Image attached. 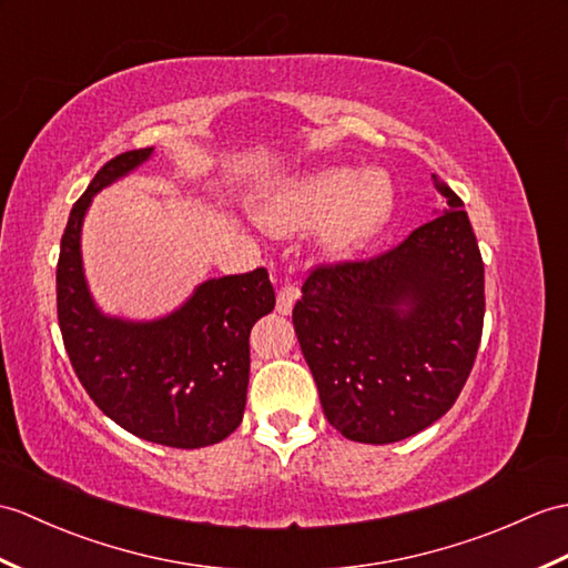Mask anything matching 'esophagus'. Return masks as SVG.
Returning a JSON list of instances; mask_svg holds the SVG:
<instances>
[{
  "label": "esophagus",
  "mask_w": 568,
  "mask_h": 568,
  "mask_svg": "<svg viewBox=\"0 0 568 568\" xmlns=\"http://www.w3.org/2000/svg\"><path fill=\"white\" fill-rule=\"evenodd\" d=\"M300 297V287L295 285H283L278 290V302H275V310H278L281 314H290L295 307V302Z\"/></svg>",
  "instance_id": "esophagus-1"
}]
</instances>
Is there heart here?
I'll return each mask as SVG.
<instances>
[{
	"mask_svg": "<svg viewBox=\"0 0 568 568\" xmlns=\"http://www.w3.org/2000/svg\"><path fill=\"white\" fill-rule=\"evenodd\" d=\"M394 191L379 171L332 166L290 183L261 207V222L278 234L324 227V244L336 254L365 246L392 215Z\"/></svg>",
	"mask_w": 568,
	"mask_h": 568,
	"instance_id": "obj_1",
	"label": "heart"
}]
</instances>
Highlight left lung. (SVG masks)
Segmentation results:
<instances>
[{
    "instance_id": "left-lung-1",
    "label": "left lung",
    "mask_w": 568,
    "mask_h": 568,
    "mask_svg": "<svg viewBox=\"0 0 568 568\" xmlns=\"http://www.w3.org/2000/svg\"><path fill=\"white\" fill-rule=\"evenodd\" d=\"M443 215L389 252L320 263L293 324L324 416L355 443H397L447 414L477 358L484 261L465 203L445 181Z\"/></svg>"
}]
</instances>
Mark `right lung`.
Listing matches in <instances>:
<instances>
[{
  "instance_id": "add662e5",
  "label": "right lung",
  "mask_w": 568,
  "mask_h": 568,
  "mask_svg": "<svg viewBox=\"0 0 568 568\" xmlns=\"http://www.w3.org/2000/svg\"><path fill=\"white\" fill-rule=\"evenodd\" d=\"M152 154L105 162L72 205L58 258V322L74 373L101 412L142 440L205 447L242 424L248 334L275 307L266 268L207 281L179 312L150 324L103 316L89 297L79 232L91 195Z\"/></svg>"
}]
</instances>
